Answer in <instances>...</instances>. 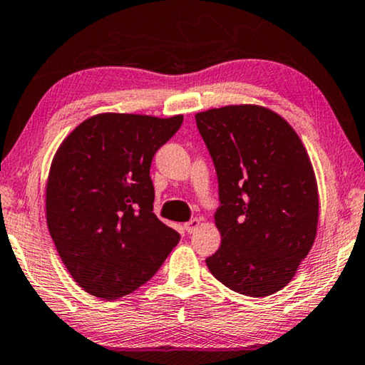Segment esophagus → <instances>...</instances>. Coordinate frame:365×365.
I'll use <instances>...</instances> for the list:
<instances>
[{"label": "esophagus", "mask_w": 365, "mask_h": 365, "mask_svg": "<svg viewBox=\"0 0 365 365\" xmlns=\"http://www.w3.org/2000/svg\"><path fill=\"white\" fill-rule=\"evenodd\" d=\"M199 225H200V220H199V218H190L189 222L184 223V230H186V232L190 235V233H194L195 230L199 228Z\"/></svg>", "instance_id": "34e87169"}]
</instances>
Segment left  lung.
<instances>
[{
    "label": "left lung",
    "instance_id": "1",
    "mask_svg": "<svg viewBox=\"0 0 365 365\" xmlns=\"http://www.w3.org/2000/svg\"><path fill=\"white\" fill-rule=\"evenodd\" d=\"M214 161L222 245L205 259L223 285L248 297L277 292L315 241L318 190L295 130L261 106L195 115Z\"/></svg>",
    "mask_w": 365,
    "mask_h": 365
}]
</instances>
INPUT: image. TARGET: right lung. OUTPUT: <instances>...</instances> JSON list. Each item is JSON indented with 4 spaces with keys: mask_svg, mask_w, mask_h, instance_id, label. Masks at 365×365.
<instances>
[{
    "mask_svg": "<svg viewBox=\"0 0 365 365\" xmlns=\"http://www.w3.org/2000/svg\"><path fill=\"white\" fill-rule=\"evenodd\" d=\"M182 125L99 114L61 143L47 182V225L63 264L88 294L128 295L155 276L179 233L153 214V156Z\"/></svg>",
    "mask_w": 365,
    "mask_h": 365,
    "instance_id": "1",
    "label": "right lung"
}]
</instances>
